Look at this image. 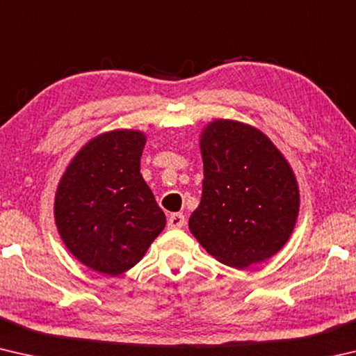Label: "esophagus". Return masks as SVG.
Returning <instances> with one entry per match:
<instances>
[{"label":"esophagus","mask_w":356,"mask_h":356,"mask_svg":"<svg viewBox=\"0 0 356 356\" xmlns=\"http://www.w3.org/2000/svg\"><path fill=\"white\" fill-rule=\"evenodd\" d=\"M185 225V216L182 213H172L168 218V227L170 229H180Z\"/></svg>","instance_id":"34e87169"}]
</instances>
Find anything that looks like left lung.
Segmentation results:
<instances>
[{
	"label": "left lung",
	"instance_id": "left-lung-1",
	"mask_svg": "<svg viewBox=\"0 0 356 356\" xmlns=\"http://www.w3.org/2000/svg\"><path fill=\"white\" fill-rule=\"evenodd\" d=\"M201 202L188 227L216 261L246 268L291 238L300 210L293 170L270 138L250 124L215 119L200 136Z\"/></svg>",
	"mask_w": 356,
	"mask_h": 356
}]
</instances>
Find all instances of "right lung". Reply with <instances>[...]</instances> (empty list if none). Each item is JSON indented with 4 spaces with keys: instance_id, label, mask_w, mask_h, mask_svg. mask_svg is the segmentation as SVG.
<instances>
[{
    "instance_id": "obj_1",
    "label": "right lung",
    "mask_w": 356,
    "mask_h": 356,
    "mask_svg": "<svg viewBox=\"0 0 356 356\" xmlns=\"http://www.w3.org/2000/svg\"><path fill=\"white\" fill-rule=\"evenodd\" d=\"M147 136L118 129L78 150L59 180L55 222L65 248L94 272L118 276L141 261L166 216L140 172Z\"/></svg>"
}]
</instances>
